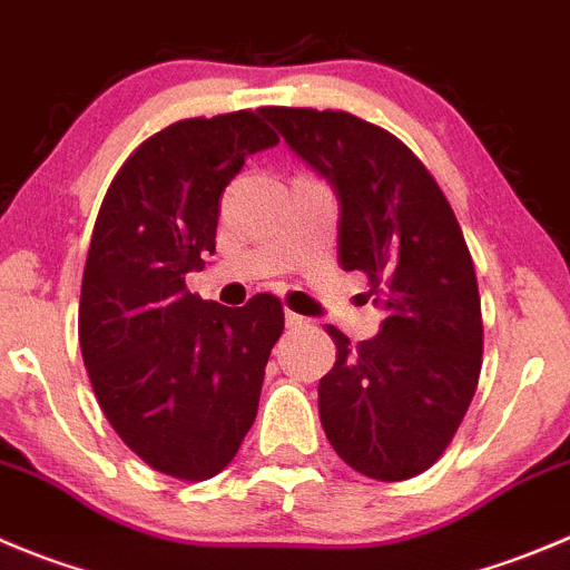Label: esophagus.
Segmentation results:
<instances>
[{"mask_svg":"<svg viewBox=\"0 0 570 570\" xmlns=\"http://www.w3.org/2000/svg\"><path fill=\"white\" fill-rule=\"evenodd\" d=\"M285 324H288V327H302V324H305V318L294 311H285Z\"/></svg>","mask_w":570,"mask_h":570,"instance_id":"1","label":"esophagus"}]
</instances>
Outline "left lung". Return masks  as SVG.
<instances>
[{
    "label": "left lung",
    "mask_w": 570,
    "mask_h": 570,
    "mask_svg": "<svg viewBox=\"0 0 570 570\" xmlns=\"http://www.w3.org/2000/svg\"><path fill=\"white\" fill-rule=\"evenodd\" d=\"M296 156L338 195V263L370 276L386 311L357 346L341 330L318 383L330 444L357 473L403 481L436 462L462 425L481 375V299L473 257L428 167L394 134L346 111L265 106Z\"/></svg>",
    "instance_id": "8db88e82"
}]
</instances>
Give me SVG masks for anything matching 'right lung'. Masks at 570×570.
Masks as SVG:
<instances>
[{"instance_id": "obj_1", "label": "right lung", "mask_w": 570, "mask_h": 570, "mask_svg": "<svg viewBox=\"0 0 570 570\" xmlns=\"http://www.w3.org/2000/svg\"><path fill=\"white\" fill-rule=\"evenodd\" d=\"M259 111L178 119L108 187L80 285L78 335L102 414L159 473L207 481L254 425L282 302L224 307L184 274L215 252L220 195L246 156L276 145Z\"/></svg>"}]
</instances>
